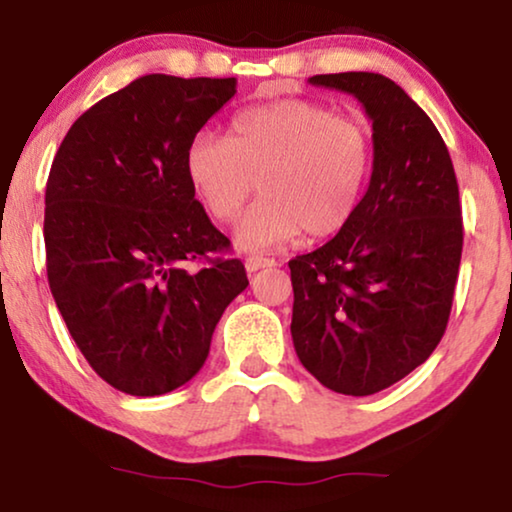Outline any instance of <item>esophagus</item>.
<instances>
[{
  "label": "esophagus",
  "instance_id": "34e87169",
  "mask_svg": "<svg viewBox=\"0 0 512 512\" xmlns=\"http://www.w3.org/2000/svg\"><path fill=\"white\" fill-rule=\"evenodd\" d=\"M275 265V261L272 258H265V256H249L247 261H244V268H247V272H258L263 268H272Z\"/></svg>",
  "mask_w": 512,
  "mask_h": 512
}]
</instances>
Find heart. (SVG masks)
<instances>
[{
	"label": "heart",
	"mask_w": 512,
	"mask_h": 512,
	"mask_svg": "<svg viewBox=\"0 0 512 512\" xmlns=\"http://www.w3.org/2000/svg\"><path fill=\"white\" fill-rule=\"evenodd\" d=\"M186 179L216 221L242 212L240 249H270L296 237L340 233L352 221L373 170V139L361 121L317 100H277L237 111L228 139L200 132L186 146Z\"/></svg>",
	"instance_id": "b5f03b06"
}]
</instances>
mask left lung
Masks as SVG:
<instances>
[{"mask_svg":"<svg viewBox=\"0 0 512 512\" xmlns=\"http://www.w3.org/2000/svg\"><path fill=\"white\" fill-rule=\"evenodd\" d=\"M310 83L363 104L373 174L352 221L289 261L293 347L324 387L370 396L422 366L443 338L464 247L459 186L436 125L387 76Z\"/></svg>","mask_w":512,"mask_h":512,"instance_id":"8db88e82","label":"left lung"}]
</instances>
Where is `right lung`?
Listing matches in <instances>:
<instances>
[{
    "label": "right lung",
    "instance_id": "right-lung-1",
    "mask_svg": "<svg viewBox=\"0 0 512 512\" xmlns=\"http://www.w3.org/2000/svg\"><path fill=\"white\" fill-rule=\"evenodd\" d=\"M235 79L139 76L62 139L46 184V270L90 368L130 396H160L207 361L249 286L186 179V146Z\"/></svg>",
    "mask_w": 512,
    "mask_h": 512
}]
</instances>
